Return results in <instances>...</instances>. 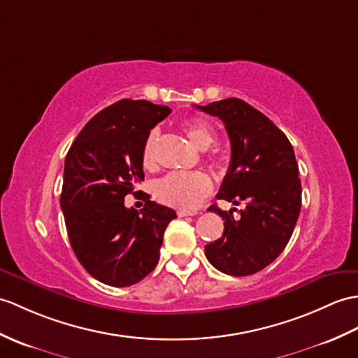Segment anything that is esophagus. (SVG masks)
<instances>
[{
  "instance_id": "obj_1",
  "label": "esophagus",
  "mask_w": 358,
  "mask_h": 358,
  "mask_svg": "<svg viewBox=\"0 0 358 358\" xmlns=\"http://www.w3.org/2000/svg\"><path fill=\"white\" fill-rule=\"evenodd\" d=\"M177 215L180 218H185V217H192V215H195V212H190V210H177Z\"/></svg>"
}]
</instances>
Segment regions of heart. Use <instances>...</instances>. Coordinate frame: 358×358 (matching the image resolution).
<instances>
[{"label":"heart","instance_id":"1","mask_svg":"<svg viewBox=\"0 0 358 358\" xmlns=\"http://www.w3.org/2000/svg\"><path fill=\"white\" fill-rule=\"evenodd\" d=\"M186 136L199 151H207L215 141L217 132L209 123L201 119H190L182 123ZM159 140V131L152 129L145 138L141 148V164L146 169L155 166V146ZM212 180L206 172H172L154 182V196L160 203L177 207L181 210H192L210 194Z\"/></svg>","mask_w":358,"mask_h":358}]
</instances>
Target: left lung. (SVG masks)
I'll use <instances>...</instances> for the list:
<instances>
[{
	"mask_svg": "<svg viewBox=\"0 0 358 358\" xmlns=\"http://www.w3.org/2000/svg\"><path fill=\"white\" fill-rule=\"evenodd\" d=\"M198 110L220 117L227 129L231 160L220 199L245 203L241 218L234 210H209L224 220V234L204 247L215 268L230 276L261 271L284 252L301 213L302 186L293 146L267 115L236 97Z\"/></svg>",
	"mask_w": 358,
	"mask_h": 358,
	"instance_id": "1",
	"label": "left lung"
}]
</instances>
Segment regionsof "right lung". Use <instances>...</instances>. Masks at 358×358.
Instances as JSON below:
<instances>
[{"mask_svg":"<svg viewBox=\"0 0 358 358\" xmlns=\"http://www.w3.org/2000/svg\"><path fill=\"white\" fill-rule=\"evenodd\" d=\"M171 108L122 99L97 113L65 157L61 209L70 244L91 276L129 287L151 273L176 210L146 199L137 212L124 196L145 178L141 148ZM137 194V192H134Z\"/></svg>","mask_w":358,"mask_h":358,"instance_id":"right-lung-1","label":"right lung"}]
</instances>
